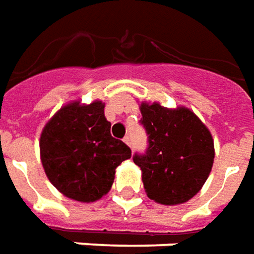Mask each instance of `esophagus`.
Instances as JSON below:
<instances>
[{
    "label": "esophagus",
    "instance_id": "obj_1",
    "mask_svg": "<svg viewBox=\"0 0 254 254\" xmlns=\"http://www.w3.org/2000/svg\"><path fill=\"white\" fill-rule=\"evenodd\" d=\"M123 141H124V142H126V144L128 145V146H130V145H131V142H130V137H128V135H126V137L123 138Z\"/></svg>",
    "mask_w": 254,
    "mask_h": 254
}]
</instances>
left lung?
Wrapping results in <instances>:
<instances>
[{
    "mask_svg": "<svg viewBox=\"0 0 254 254\" xmlns=\"http://www.w3.org/2000/svg\"><path fill=\"white\" fill-rule=\"evenodd\" d=\"M148 135L145 153H135L146 195L162 204H181L195 196L210 174L214 144L210 131L187 108L167 109L159 104L141 106Z\"/></svg>",
    "mask_w": 254,
    "mask_h": 254,
    "instance_id": "1",
    "label": "left lung"
}]
</instances>
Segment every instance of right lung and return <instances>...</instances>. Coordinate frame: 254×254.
Segmentation results:
<instances>
[{
    "mask_svg": "<svg viewBox=\"0 0 254 254\" xmlns=\"http://www.w3.org/2000/svg\"><path fill=\"white\" fill-rule=\"evenodd\" d=\"M105 105L71 102L45 124L40 138L44 170L64 196L95 202L109 192L116 167L131 157V149L110 134Z\"/></svg>",
    "mask_w": 254,
    "mask_h": 254,
    "instance_id": "1",
    "label": "right lung"
}]
</instances>
